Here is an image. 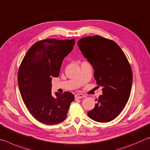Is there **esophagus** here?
<instances>
[{
  "label": "esophagus",
  "mask_w": 150,
  "mask_h": 150,
  "mask_svg": "<svg viewBox=\"0 0 150 150\" xmlns=\"http://www.w3.org/2000/svg\"><path fill=\"white\" fill-rule=\"evenodd\" d=\"M74 96H75V98H76V99H82V98H83L86 97L84 95H83V94H80V93L76 94Z\"/></svg>",
  "instance_id": "1"
}]
</instances>
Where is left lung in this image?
Segmentation results:
<instances>
[{
  "label": "left lung",
  "mask_w": 150,
  "mask_h": 150,
  "mask_svg": "<svg viewBox=\"0 0 150 150\" xmlns=\"http://www.w3.org/2000/svg\"><path fill=\"white\" fill-rule=\"evenodd\" d=\"M83 57L92 65L97 84L103 95L96 99L89 117L99 122L115 119L127 104L130 95L132 72L128 59L115 41L99 35L89 36L78 42Z\"/></svg>",
  "instance_id": "8db88e82"
}]
</instances>
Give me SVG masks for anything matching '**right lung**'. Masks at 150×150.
I'll use <instances>...</instances> for the list:
<instances>
[{"mask_svg": "<svg viewBox=\"0 0 150 150\" xmlns=\"http://www.w3.org/2000/svg\"><path fill=\"white\" fill-rule=\"evenodd\" d=\"M75 39H48L37 42L23 57L18 74L21 96L30 114L46 125H57L66 119L72 93H55L52 96L51 80L58 77L65 57L72 51Z\"/></svg>", "mask_w": 150, "mask_h": 150, "instance_id": "obj_1", "label": "right lung"}]
</instances>
